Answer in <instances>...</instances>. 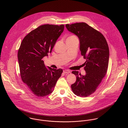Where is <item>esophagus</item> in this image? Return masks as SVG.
I'll list each match as a JSON object with an SVG mask.
<instances>
[{
  "instance_id": "1",
  "label": "esophagus",
  "mask_w": 128,
  "mask_h": 128,
  "mask_svg": "<svg viewBox=\"0 0 128 128\" xmlns=\"http://www.w3.org/2000/svg\"><path fill=\"white\" fill-rule=\"evenodd\" d=\"M64 73H70V70H64Z\"/></svg>"
}]
</instances>
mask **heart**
<instances>
[{
    "instance_id": "obj_1",
    "label": "heart",
    "mask_w": 128,
    "mask_h": 128,
    "mask_svg": "<svg viewBox=\"0 0 128 128\" xmlns=\"http://www.w3.org/2000/svg\"><path fill=\"white\" fill-rule=\"evenodd\" d=\"M68 38H77H77L75 36H70L68 37Z\"/></svg>"
}]
</instances>
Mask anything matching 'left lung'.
<instances>
[{
  "mask_svg": "<svg viewBox=\"0 0 128 128\" xmlns=\"http://www.w3.org/2000/svg\"><path fill=\"white\" fill-rule=\"evenodd\" d=\"M66 26L79 38L81 54L86 60L83 64L85 75L77 71L72 72L76 80L71 85L72 89L76 96L87 97L96 91L107 72L110 57L108 44L102 34L85 22L66 24Z\"/></svg>",
  "mask_w": 128,
  "mask_h": 128,
  "instance_id": "8db88e82",
  "label": "left lung"
}]
</instances>
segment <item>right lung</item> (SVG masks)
<instances>
[{
	"mask_svg": "<svg viewBox=\"0 0 128 128\" xmlns=\"http://www.w3.org/2000/svg\"><path fill=\"white\" fill-rule=\"evenodd\" d=\"M64 24H44L24 37L18 53L22 81L37 96L52 93L63 70L45 66L42 58L51 53L64 30Z\"/></svg>",
	"mask_w": 128,
	"mask_h": 128,
	"instance_id": "right-lung-1",
	"label": "right lung"
}]
</instances>
